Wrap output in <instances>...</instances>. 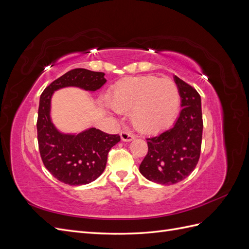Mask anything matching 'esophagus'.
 Segmentation results:
<instances>
[{
    "label": "esophagus",
    "instance_id": "34e87169",
    "mask_svg": "<svg viewBox=\"0 0 249 249\" xmlns=\"http://www.w3.org/2000/svg\"><path fill=\"white\" fill-rule=\"evenodd\" d=\"M120 138H122L123 141L127 142V141L134 140L135 136H134V135H133L131 132H129V131H123L122 133H120Z\"/></svg>",
    "mask_w": 249,
    "mask_h": 249
}]
</instances>
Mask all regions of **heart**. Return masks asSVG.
I'll return each instance as SVG.
<instances>
[{
  "instance_id": "heart-1",
  "label": "heart",
  "mask_w": 249,
  "mask_h": 249,
  "mask_svg": "<svg viewBox=\"0 0 249 249\" xmlns=\"http://www.w3.org/2000/svg\"><path fill=\"white\" fill-rule=\"evenodd\" d=\"M179 91L169 78L125 79L113 89L109 104L116 112H131L133 125L142 133L160 132L172 124L179 109Z\"/></svg>"
}]
</instances>
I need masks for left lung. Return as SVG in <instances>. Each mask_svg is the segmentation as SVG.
I'll use <instances>...</instances> for the list:
<instances>
[{"label":"left lung","mask_w":249,"mask_h":249,"mask_svg":"<svg viewBox=\"0 0 249 249\" xmlns=\"http://www.w3.org/2000/svg\"><path fill=\"white\" fill-rule=\"evenodd\" d=\"M180 96L179 116L171 129L148 138V152L139 166L145 178L161 185L177 184L196 167L201 148L202 114L200 95L177 76Z\"/></svg>","instance_id":"8db88e82"}]
</instances>
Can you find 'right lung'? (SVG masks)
<instances>
[{
  "instance_id": "add662e5",
  "label": "right lung",
  "mask_w": 249,
  "mask_h": 249,
  "mask_svg": "<svg viewBox=\"0 0 249 249\" xmlns=\"http://www.w3.org/2000/svg\"><path fill=\"white\" fill-rule=\"evenodd\" d=\"M104 76V72L74 69L52 82L40 95L37 118L40 156L53 177L64 184L86 185L99 178L106 168L109 150L120 141V137L95 127L79 134L60 132L51 118L52 95L64 87L96 91L107 82Z\"/></svg>"
}]
</instances>
